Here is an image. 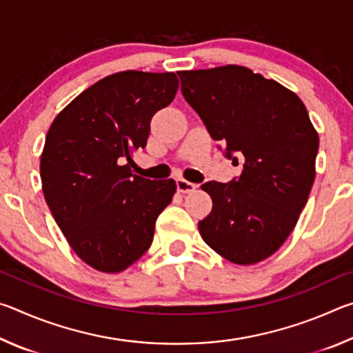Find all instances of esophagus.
<instances>
[{"mask_svg": "<svg viewBox=\"0 0 353 353\" xmlns=\"http://www.w3.org/2000/svg\"><path fill=\"white\" fill-rule=\"evenodd\" d=\"M176 185H177V190L181 191V193H193L196 187H198L196 183H191L188 181H185V179H177Z\"/></svg>", "mask_w": 353, "mask_h": 353, "instance_id": "obj_1", "label": "esophagus"}]
</instances>
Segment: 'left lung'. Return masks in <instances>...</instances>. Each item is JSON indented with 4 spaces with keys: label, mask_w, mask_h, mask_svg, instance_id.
Here are the masks:
<instances>
[{
    "label": "left lung",
    "mask_w": 353,
    "mask_h": 353,
    "mask_svg": "<svg viewBox=\"0 0 353 353\" xmlns=\"http://www.w3.org/2000/svg\"><path fill=\"white\" fill-rule=\"evenodd\" d=\"M177 74L212 139L243 163L232 182L201 187L213 201L198 224L202 240L235 265L263 261L286 241L307 204L319 135L294 92L246 67Z\"/></svg>",
    "instance_id": "8db88e82"
}]
</instances>
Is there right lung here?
I'll return each instance as SVG.
<instances>
[{
	"label": "right lung",
	"mask_w": 353,
	"mask_h": 353,
	"mask_svg": "<svg viewBox=\"0 0 353 353\" xmlns=\"http://www.w3.org/2000/svg\"><path fill=\"white\" fill-rule=\"evenodd\" d=\"M174 73L119 71L57 113L40 157L41 190L71 249L93 270H128L151 246L176 182L132 174L154 113L172 103Z\"/></svg>",
	"instance_id": "obj_1"
}]
</instances>
